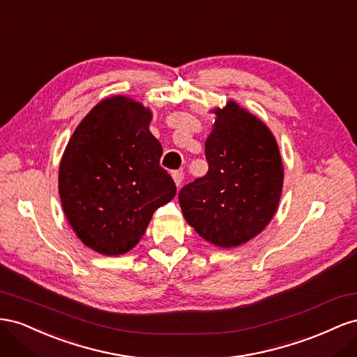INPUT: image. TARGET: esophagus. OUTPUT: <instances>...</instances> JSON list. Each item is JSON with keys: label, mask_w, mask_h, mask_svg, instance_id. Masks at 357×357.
Segmentation results:
<instances>
[{"label": "esophagus", "mask_w": 357, "mask_h": 357, "mask_svg": "<svg viewBox=\"0 0 357 357\" xmlns=\"http://www.w3.org/2000/svg\"><path fill=\"white\" fill-rule=\"evenodd\" d=\"M172 178H173V181H175L176 187H179L182 184V181H184V172H182V170H175V172L172 173Z\"/></svg>", "instance_id": "34e87169"}]
</instances>
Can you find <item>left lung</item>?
<instances>
[{
	"label": "left lung",
	"instance_id": "1",
	"mask_svg": "<svg viewBox=\"0 0 357 357\" xmlns=\"http://www.w3.org/2000/svg\"><path fill=\"white\" fill-rule=\"evenodd\" d=\"M205 144L208 173L179 191L191 227L220 248L242 245L264 230L277 212L284 167L269 127L236 101L215 107Z\"/></svg>",
	"mask_w": 357,
	"mask_h": 357
}]
</instances>
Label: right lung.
Here are the masks:
<instances>
[{
	"mask_svg": "<svg viewBox=\"0 0 357 357\" xmlns=\"http://www.w3.org/2000/svg\"><path fill=\"white\" fill-rule=\"evenodd\" d=\"M152 112L139 101L101 100L80 121L59 162L58 190L67 221L85 245L121 256L137 245L176 185L160 166Z\"/></svg>",
	"mask_w": 357,
	"mask_h": 357,
	"instance_id": "right-lung-1",
	"label": "right lung"
}]
</instances>
